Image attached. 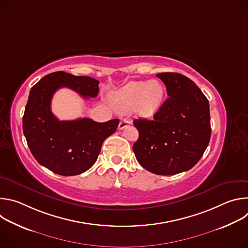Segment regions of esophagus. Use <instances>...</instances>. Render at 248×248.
I'll use <instances>...</instances> for the list:
<instances>
[{
	"label": "esophagus",
	"mask_w": 248,
	"mask_h": 248,
	"mask_svg": "<svg viewBox=\"0 0 248 248\" xmlns=\"http://www.w3.org/2000/svg\"><path fill=\"white\" fill-rule=\"evenodd\" d=\"M128 124H131V121H129L127 119H122L120 122V124H119V129H124Z\"/></svg>",
	"instance_id": "1"
}]
</instances>
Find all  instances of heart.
<instances>
[{
	"mask_svg": "<svg viewBox=\"0 0 248 248\" xmlns=\"http://www.w3.org/2000/svg\"><path fill=\"white\" fill-rule=\"evenodd\" d=\"M165 87L159 80L131 81L111 94L114 107L120 113L133 112L141 118H152L162 107Z\"/></svg>",
	"mask_w": 248,
	"mask_h": 248,
	"instance_id": "1",
	"label": "heart"
}]
</instances>
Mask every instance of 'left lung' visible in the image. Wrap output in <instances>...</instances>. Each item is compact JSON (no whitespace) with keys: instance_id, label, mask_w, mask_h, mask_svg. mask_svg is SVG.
<instances>
[{"instance_id":"1","label":"left lung","mask_w":248,"mask_h":248,"mask_svg":"<svg viewBox=\"0 0 248 248\" xmlns=\"http://www.w3.org/2000/svg\"><path fill=\"white\" fill-rule=\"evenodd\" d=\"M168 99L154 120L133 121L139 132L132 149L147 170L170 175L190 170L204 154L211 137L209 102L188 78L175 73L156 75Z\"/></svg>"}]
</instances>
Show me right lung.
<instances>
[{"instance_id":"obj_1","label":"right lung","mask_w":248,"mask_h":248,"mask_svg":"<svg viewBox=\"0 0 248 248\" xmlns=\"http://www.w3.org/2000/svg\"><path fill=\"white\" fill-rule=\"evenodd\" d=\"M62 87L73 89L83 98H94L99 93L95 78L64 72L47 75L30 90L22 128L27 145L40 165L61 175H77L94 165L104 140L117 130L120 120L59 121L51 111V101Z\"/></svg>"}]
</instances>
